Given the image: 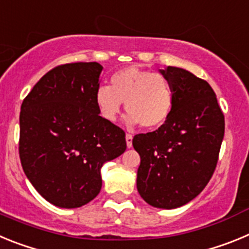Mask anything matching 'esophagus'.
I'll list each match as a JSON object with an SVG mask.
<instances>
[{"mask_svg": "<svg viewBox=\"0 0 249 249\" xmlns=\"http://www.w3.org/2000/svg\"><path fill=\"white\" fill-rule=\"evenodd\" d=\"M132 140H133V136L129 135V133H127V135H126V143H127V147H128V148H131V147H132Z\"/></svg>", "mask_w": 249, "mask_h": 249, "instance_id": "obj_1", "label": "esophagus"}]
</instances>
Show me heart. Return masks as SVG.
<instances>
[{
    "label": "heart",
    "instance_id": "obj_1",
    "mask_svg": "<svg viewBox=\"0 0 249 249\" xmlns=\"http://www.w3.org/2000/svg\"><path fill=\"white\" fill-rule=\"evenodd\" d=\"M94 102L100 116L107 122H116L126 103L128 126L141 123L144 128H157L172 112L175 91L163 74L126 67L111 77L109 87H98Z\"/></svg>",
    "mask_w": 249,
    "mask_h": 249
}]
</instances>
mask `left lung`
<instances>
[{"label": "left lung", "mask_w": 249, "mask_h": 249, "mask_svg": "<svg viewBox=\"0 0 249 249\" xmlns=\"http://www.w3.org/2000/svg\"><path fill=\"white\" fill-rule=\"evenodd\" d=\"M172 83L175 103L158 129L136 135L141 157L137 190L156 208L173 210L196 198L210 182L224 136V116L208 82L183 68L160 70Z\"/></svg>", "instance_id": "obj_1"}]
</instances>
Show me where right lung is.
<instances>
[{"label":"right lung","instance_id":"1","mask_svg":"<svg viewBox=\"0 0 249 249\" xmlns=\"http://www.w3.org/2000/svg\"><path fill=\"white\" fill-rule=\"evenodd\" d=\"M102 70L97 62L58 66L22 102V168L37 192L61 208L91 202L102 187L103 164L126 151L124 132L103 120L94 102Z\"/></svg>","mask_w":249,"mask_h":249}]
</instances>
